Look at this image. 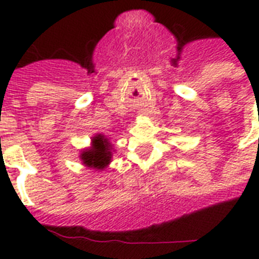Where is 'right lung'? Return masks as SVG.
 <instances>
[{
	"label": "right lung",
	"mask_w": 259,
	"mask_h": 259,
	"mask_svg": "<svg viewBox=\"0 0 259 259\" xmlns=\"http://www.w3.org/2000/svg\"><path fill=\"white\" fill-rule=\"evenodd\" d=\"M80 159L90 168L104 169L112 159V144L104 135L94 136L92 146L81 152Z\"/></svg>",
	"instance_id": "obj_1"
}]
</instances>
